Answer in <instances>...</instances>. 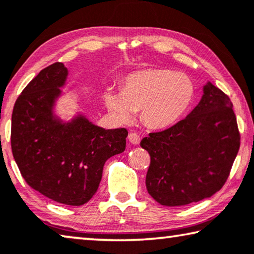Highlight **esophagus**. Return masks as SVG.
Masks as SVG:
<instances>
[{"label":"esophagus","mask_w":254,"mask_h":254,"mask_svg":"<svg viewBox=\"0 0 254 254\" xmlns=\"http://www.w3.org/2000/svg\"><path fill=\"white\" fill-rule=\"evenodd\" d=\"M127 139L132 144H139L140 142V135L138 133H135V132H130L127 135Z\"/></svg>","instance_id":"esophagus-1"}]
</instances>
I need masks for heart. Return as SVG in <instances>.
Returning a JSON list of instances; mask_svg holds the SVG:
<instances>
[{
	"label": "heart",
	"mask_w": 254,
	"mask_h": 254,
	"mask_svg": "<svg viewBox=\"0 0 254 254\" xmlns=\"http://www.w3.org/2000/svg\"><path fill=\"white\" fill-rule=\"evenodd\" d=\"M195 88L187 74L167 69H143L128 73L121 91L107 89V110L121 123L140 111L143 123L164 128L179 121L194 98Z\"/></svg>",
	"instance_id": "heart-1"
}]
</instances>
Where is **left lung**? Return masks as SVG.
<instances>
[{
	"instance_id": "8db88e82",
	"label": "left lung",
	"mask_w": 254,
	"mask_h": 254,
	"mask_svg": "<svg viewBox=\"0 0 254 254\" xmlns=\"http://www.w3.org/2000/svg\"><path fill=\"white\" fill-rule=\"evenodd\" d=\"M240 139L231 99L208 82L187 118L140 142L150 155L148 193L167 207L210 198L228 179Z\"/></svg>"
}]
</instances>
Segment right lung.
<instances>
[{"label": "right lung", "mask_w": 254, "mask_h": 254, "mask_svg": "<svg viewBox=\"0 0 254 254\" xmlns=\"http://www.w3.org/2000/svg\"><path fill=\"white\" fill-rule=\"evenodd\" d=\"M67 69L56 62L27 84L14 104L11 148L22 178L34 190L67 206L88 202L108 158L126 149L127 128L105 130L78 114L63 122L54 114Z\"/></svg>", "instance_id": "1"}]
</instances>
